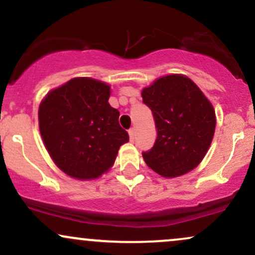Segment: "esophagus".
<instances>
[{
    "label": "esophagus",
    "mask_w": 255,
    "mask_h": 255,
    "mask_svg": "<svg viewBox=\"0 0 255 255\" xmlns=\"http://www.w3.org/2000/svg\"><path fill=\"white\" fill-rule=\"evenodd\" d=\"M128 134H129V139L131 141H134V139H135V129H134V128H130V129L128 130Z\"/></svg>",
    "instance_id": "34e87169"
}]
</instances>
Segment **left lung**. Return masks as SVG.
<instances>
[{"label": "left lung", "instance_id": "left-lung-1", "mask_svg": "<svg viewBox=\"0 0 255 255\" xmlns=\"http://www.w3.org/2000/svg\"><path fill=\"white\" fill-rule=\"evenodd\" d=\"M141 96L157 129L153 147L142 152L145 163L163 177L191 171L211 145L216 128L212 104L191 79L178 74L159 78Z\"/></svg>", "mask_w": 255, "mask_h": 255}]
</instances>
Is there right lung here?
Instances as JSON below:
<instances>
[{
    "label": "right lung",
    "instance_id": "1",
    "mask_svg": "<svg viewBox=\"0 0 255 255\" xmlns=\"http://www.w3.org/2000/svg\"><path fill=\"white\" fill-rule=\"evenodd\" d=\"M109 97L107 84L75 78L49 92L40 103L38 119L44 145L69 176H101L114 164L120 146L129 140L119 124V110L108 103Z\"/></svg>",
    "mask_w": 255,
    "mask_h": 255
}]
</instances>
